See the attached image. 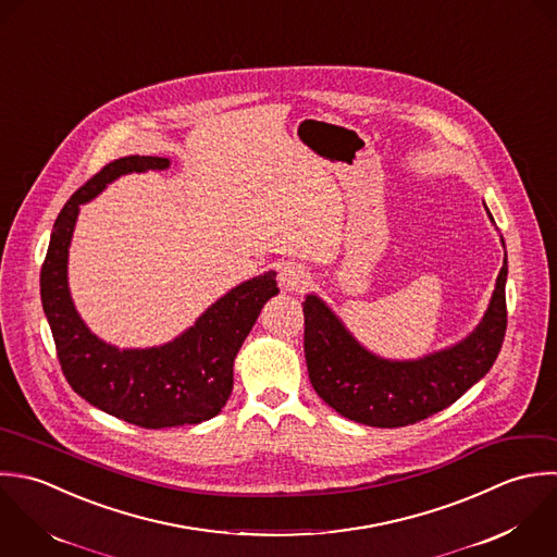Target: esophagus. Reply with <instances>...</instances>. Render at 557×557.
I'll return each mask as SVG.
<instances>
[{
  "instance_id": "1",
  "label": "esophagus",
  "mask_w": 557,
  "mask_h": 557,
  "mask_svg": "<svg viewBox=\"0 0 557 557\" xmlns=\"http://www.w3.org/2000/svg\"><path fill=\"white\" fill-rule=\"evenodd\" d=\"M306 282H308V273H306V269H304L301 264H297V262H284V264L280 267V284H282L284 288L297 290V288H301Z\"/></svg>"
}]
</instances>
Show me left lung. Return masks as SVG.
<instances>
[{"label":"left lung","instance_id":"8db88e82","mask_svg":"<svg viewBox=\"0 0 557 557\" xmlns=\"http://www.w3.org/2000/svg\"><path fill=\"white\" fill-rule=\"evenodd\" d=\"M506 277L508 256L478 330L449 349L410 362L369 354L319 297L308 295L304 351L310 384L338 414L371 428H404L449 408L491 371L502 351Z\"/></svg>","mask_w":557,"mask_h":557}]
</instances>
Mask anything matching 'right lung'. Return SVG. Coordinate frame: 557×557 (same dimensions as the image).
I'll list each match as a JSON object with an SVG mask.
<instances>
[{
  "instance_id": "add662e5",
  "label": "right lung",
  "mask_w": 557,
  "mask_h": 557,
  "mask_svg": "<svg viewBox=\"0 0 557 557\" xmlns=\"http://www.w3.org/2000/svg\"><path fill=\"white\" fill-rule=\"evenodd\" d=\"M169 158L125 156L79 186L60 210L40 269V299L60 369L90 406L145 430L197 425L221 412L234 386V358L262 306L277 295L269 271L212 304L173 343L153 349H116L88 332L66 286V256L79 203L123 173L166 169Z\"/></svg>"
}]
</instances>
